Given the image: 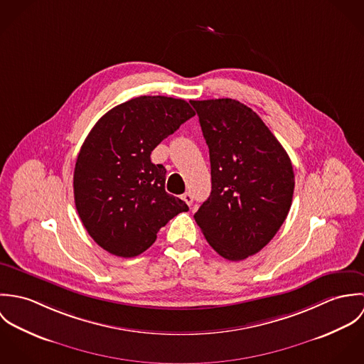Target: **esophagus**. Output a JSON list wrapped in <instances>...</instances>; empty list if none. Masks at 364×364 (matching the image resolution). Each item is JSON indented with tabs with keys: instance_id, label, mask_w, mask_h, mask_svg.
I'll use <instances>...</instances> for the list:
<instances>
[{
	"instance_id": "obj_1",
	"label": "esophagus",
	"mask_w": 364,
	"mask_h": 364,
	"mask_svg": "<svg viewBox=\"0 0 364 364\" xmlns=\"http://www.w3.org/2000/svg\"><path fill=\"white\" fill-rule=\"evenodd\" d=\"M182 199L185 200V203H186L188 206H191V205H192V202H193V196H192L189 192L183 193V195H182Z\"/></svg>"
}]
</instances>
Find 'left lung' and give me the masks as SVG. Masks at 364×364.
<instances>
[{
    "instance_id": "8db88e82",
    "label": "left lung",
    "mask_w": 364,
    "mask_h": 364,
    "mask_svg": "<svg viewBox=\"0 0 364 364\" xmlns=\"http://www.w3.org/2000/svg\"><path fill=\"white\" fill-rule=\"evenodd\" d=\"M199 116L211 166V193L195 213L210 247L242 260L269 244L293 200L294 172L286 150L247 105L191 101Z\"/></svg>"
}]
</instances>
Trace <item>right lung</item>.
I'll return each mask as SVG.
<instances>
[{
	"label": "right lung",
	"mask_w": 364,
	"mask_h": 364,
	"mask_svg": "<svg viewBox=\"0 0 364 364\" xmlns=\"http://www.w3.org/2000/svg\"><path fill=\"white\" fill-rule=\"evenodd\" d=\"M195 116L183 100L139 97L117 105L87 136L74 169V200L92 240L105 251L133 258L188 205L165 192L166 171L151 151Z\"/></svg>",
	"instance_id": "right-lung-1"
}]
</instances>
